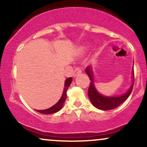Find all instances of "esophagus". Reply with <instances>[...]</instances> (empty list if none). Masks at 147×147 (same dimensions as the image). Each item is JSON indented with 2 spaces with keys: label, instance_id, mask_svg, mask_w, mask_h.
<instances>
[{
  "label": "esophagus",
  "instance_id": "obj_1",
  "mask_svg": "<svg viewBox=\"0 0 147 147\" xmlns=\"http://www.w3.org/2000/svg\"><path fill=\"white\" fill-rule=\"evenodd\" d=\"M82 68H81V67H77V68H75V72H74V77H75V76L79 75L80 73H82Z\"/></svg>",
  "mask_w": 147,
  "mask_h": 147
}]
</instances>
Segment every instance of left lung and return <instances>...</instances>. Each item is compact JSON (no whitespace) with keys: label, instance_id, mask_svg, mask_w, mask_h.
<instances>
[{"label":"left lung","instance_id":"1","mask_svg":"<svg viewBox=\"0 0 147 147\" xmlns=\"http://www.w3.org/2000/svg\"><path fill=\"white\" fill-rule=\"evenodd\" d=\"M87 75H88L90 79V84L89 86L88 94L91 103L97 109L102 111H109L115 109L120 104H122L126 100L132 92L133 83H134V71L133 70V84L131 85L129 90L127 92L123 95L118 96V97H106L99 93L96 90L95 85H94L93 77H92V71L90 66H88L85 70Z\"/></svg>","mask_w":147,"mask_h":147}]
</instances>
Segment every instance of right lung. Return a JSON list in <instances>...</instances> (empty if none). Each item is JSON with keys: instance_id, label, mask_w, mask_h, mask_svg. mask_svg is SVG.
<instances>
[{"instance_id": "right-lung-1", "label": "right lung", "mask_w": 147, "mask_h": 147, "mask_svg": "<svg viewBox=\"0 0 147 147\" xmlns=\"http://www.w3.org/2000/svg\"><path fill=\"white\" fill-rule=\"evenodd\" d=\"M72 81V77H69L65 80V85H64V90H63V95H62L61 97V99L59 100V102L57 103L55 105H54L52 107L49 108L48 109H45V110H36L37 112L38 113H41L43 114H45V115H48V114H52V113H55L58 112L59 111H60L61 109H62L63 105V103L65 102V99H66V92L67 90H68L69 86L70 85Z\"/></svg>"}]
</instances>
